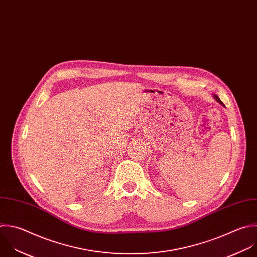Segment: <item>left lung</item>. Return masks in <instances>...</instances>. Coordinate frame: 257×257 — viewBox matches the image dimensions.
Returning <instances> with one entry per match:
<instances>
[{
	"label": "left lung",
	"instance_id": "8db88e82",
	"mask_svg": "<svg viewBox=\"0 0 257 257\" xmlns=\"http://www.w3.org/2000/svg\"><path fill=\"white\" fill-rule=\"evenodd\" d=\"M214 99H215V100H216V101H217V102H218V103H220V104H221V105H223V103H222V101H221V100H220V99H219V98H218V96H216V95H214ZM223 106H224V105H223Z\"/></svg>",
	"mask_w": 257,
	"mask_h": 257
}]
</instances>
